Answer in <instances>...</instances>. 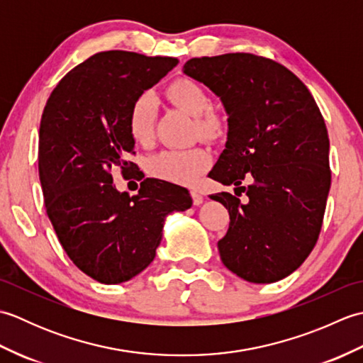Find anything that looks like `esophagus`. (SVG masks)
<instances>
[{
  "label": "esophagus",
  "mask_w": 363,
  "mask_h": 363,
  "mask_svg": "<svg viewBox=\"0 0 363 363\" xmlns=\"http://www.w3.org/2000/svg\"><path fill=\"white\" fill-rule=\"evenodd\" d=\"M190 195H191V199H194V204H195V206L203 204L204 198H203V195H201V194H199V191L194 190V191H190Z\"/></svg>",
  "instance_id": "obj_1"
}]
</instances>
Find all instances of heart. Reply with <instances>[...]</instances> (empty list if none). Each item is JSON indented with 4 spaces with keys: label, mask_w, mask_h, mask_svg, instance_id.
<instances>
[{
    "label": "heart",
    "mask_w": 363,
    "mask_h": 363,
    "mask_svg": "<svg viewBox=\"0 0 363 363\" xmlns=\"http://www.w3.org/2000/svg\"><path fill=\"white\" fill-rule=\"evenodd\" d=\"M167 98L176 107L195 117V133L203 138H217L223 133V121L211 111L206 90L189 78H177L165 89ZM156 104L150 95H140L130 104L128 130L138 145H150L154 137ZM212 164V154L203 146L187 150H165L146 162V172L152 177L174 184H194Z\"/></svg>",
    "instance_id": "b5f03b06"
}]
</instances>
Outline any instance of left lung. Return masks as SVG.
I'll use <instances>...</instances> for the list:
<instances>
[{
  "label": "left lung",
  "instance_id": "8db88e82",
  "mask_svg": "<svg viewBox=\"0 0 363 363\" xmlns=\"http://www.w3.org/2000/svg\"><path fill=\"white\" fill-rule=\"evenodd\" d=\"M184 73L220 96L229 117L226 150L209 173L238 195L211 196L230 220L218 242L223 264L248 282L281 281L307 259L321 230L330 189L325 118L298 76L272 59L194 57Z\"/></svg>",
  "mask_w": 363,
  "mask_h": 363
}]
</instances>
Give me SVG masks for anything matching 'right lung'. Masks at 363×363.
<instances>
[{
  "label": "right lung",
  "mask_w": 363,
  "mask_h": 363,
  "mask_svg": "<svg viewBox=\"0 0 363 363\" xmlns=\"http://www.w3.org/2000/svg\"><path fill=\"white\" fill-rule=\"evenodd\" d=\"M177 64L103 51L68 72L46 101L38 130V176L46 213L67 256L101 284L133 279L156 257L168 213L191 206L187 189L146 177L135 196L115 189L128 160L130 104Z\"/></svg>",
  "instance_id": "right-lung-1"
}]
</instances>
